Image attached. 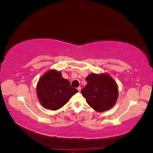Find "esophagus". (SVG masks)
Here are the masks:
<instances>
[{"label": "esophagus", "mask_w": 153, "mask_h": 153, "mask_svg": "<svg viewBox=\"0 0 153 153\" xmlns=\"http://www.w3.org/2000/svg\"><path fill=\"white\" fill-rule=\"evenodd\" d=\"M77 89H78V92H80V91H81V89H82V88H81V87L80 86V87H78L77 88Z\"/></svg>", "instance_id": "34e87169"}]
</instances>
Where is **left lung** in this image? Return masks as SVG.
Wrapping results in <instances>:
<instances>
[{
    "mask_svg": "<svg viewBox=\"0 0 153 153\" xmlns=\"http://www.w3.org/2000/svg\"><path fill=\"white\" fill-rule=\"evenodd\" d=\"M85 80L87 84L81 92L87 103L99 112L112 108L118 96L117 85L112 78L106 74L92 73Z\"/></svg>",
    "mask_w": 153,
    "mask_h": 153,
    "instance_id": "left-lung-1",
    "label": "left lung"
}]
</instances>
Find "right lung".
I'll use <instances>...</instances> for the list:
<instances>
[{
	"label": "right lung",
	"instance_id": "right-lung-1",
	"mask_svg": "<svg viewBox=\"0 0 153 153\" xmlns=\"http://www.w3.org/2000/svg\"><path fill=\"white\" fill-rule=\"evenodd\" d=\"M37 94L43 107L56 110L67 103L78 90L62 78L60 71L50 70L40 78L37 85Z\"/></svg>",
	"mask_w": 153,
	"mask_h": 153
}]
</instances>
